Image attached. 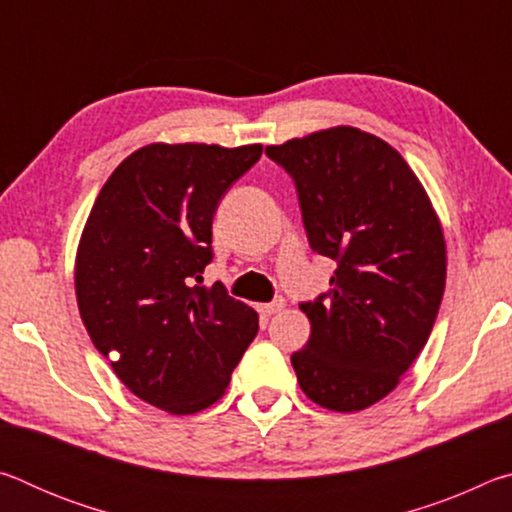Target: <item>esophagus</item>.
Masks as SVG:
<instances>
[{"mask_svg": "<svg viewBox=\"0 0 512 512\" xmlns=\"http://www.w3.org/2000/svg\"><path fill=\"white\" fill-rule=\"evenodd\" d=\"M280 309H284V300L282 298H277V300H273V302H266V305H257V311L262 316H273V314H277V311Z\"/></svg>", "mask_w": 512, "mask_h": 512, "instance_id": "esophagus-1", "label": "esophagus"}]
</instances>
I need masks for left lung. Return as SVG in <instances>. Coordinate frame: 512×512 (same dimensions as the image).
Masks as SVG:
<instances>
[{
    "label": "left lung",
    "mask_w": 512,
    "mask_h": 512,
    "mask_svg": "<svg viewBox=\"0 0 512 512\" xmlns=\"http://www.w3.org/2000/svg\"><path fill=\"white\" fill-rule=\"evenodd\" d=\"M266 155L296 183L311 250L336 262L332 289L300 305L311 334L291 354L298 384L323 409H368L400 384L436 323L447 277L438 214L402 155L359 128Z\"/></svg>",
    "instance_id": "1"
}]
</instances>
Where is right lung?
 Listing matches in <instances>:
<instances>
[{"instance_id": "obj_1", "label": "right lung", "mask_w": 512, "mask_h": 512, "mask_svg": "<svg viewBox=\"0 0 512 512\" xmlns=\"http://www.w3.org/2000/svg\"><path fill=\"white\" fill-rule=\"evenodd\" d=\"M259 155L262 144L142 146L112 171L83 228V325L128 391L167 413L219 400L259 329L257 311L223 284H194L212 262L219 201Z\"/></svg>"}]
</instances>
